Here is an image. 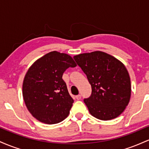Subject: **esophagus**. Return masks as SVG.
Wrapping results in <instances>:
<instances>
[{"mask_svg": "<svg viewBox=\"0 0 149 149\" xmlns=\"http://www.w3.org/2000/svg\"><path fill=\"white\" fill-rule=\"evenodd\" d=\"M76 99L77 100H80V99H81V95H76Z\"/></svg>", "mask_w": 149, "mask_h": 149, "instance_id": "obj_1", "label": "esophagus"}]
</instances>
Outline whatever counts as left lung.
<instances>
[{
  "mask_svg": "<svg viewBox=\"0 0 149 149\" xmlns=\"http://www.w3.org/2000/svg\"><path fill=\"white\" fill-rule=\"evenodd\" d=\"M73 59L91 85V95L84 99L90 114L102 120L120 115L131 95L130 78L124 64L101 51L78 54Z\"/></svg>",
  "mask_w": 149,
  "mask_h": 149,
  "instance_id": "8db88e82",
  "label": "left lung"
}]
</instances>
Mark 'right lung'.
I'll return each mask as SVG.
<instances>
[{
    "label": "right lung",
    "mask_w": 149,
    "mask_h": 149,
    "mask_svg": "<svg viewBox=\"0 0 149 149\" xmlns=\"http://www.w3.org/2000/svg\"><path fill=\"white\" fill-rule=\"evenodd\" d=\"M76 66L69 54L52 51L29 69L24 79L22 94L29 111L38 120L56 124L69 116L73 100L62 76L68 68Z\"/></svg>",
    "instance_id": "add662e5"
}]
</instances>
